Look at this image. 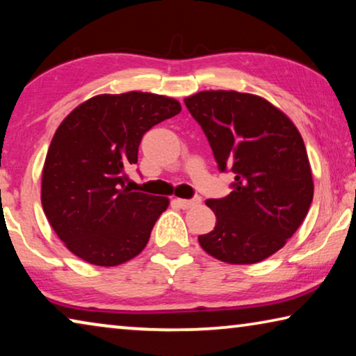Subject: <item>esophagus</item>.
Returning <instances> with one entry per match:
<instances>
[{"label": "esophagus", "instance_id": "obj_1", "mask_svg": "<svg viewBox=\"0 0 356 356\" xmlns=\"http://www.w3.org/2000/svg\"><path fill=\"white\" fill-rule=\"evenodd\" d=\"M202 202L200 197H194V199H175V204H178L181 209H191V207L199 205Z\"/></svg>", "mask_w": 356, "mask_h": 356}]
</instances>
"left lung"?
<instances>
[{"instance_id": "8db88e82", "label": "left lung", "mask_w": 356, "mask_h": 356, "mask_svg": "<svg viewBox=\"0 0 356 356\" xmlns=\"http://www.w3.org/2000/svg\"><path fill=\"white\" fill-rule=\"evenodd\" d=\"M210 141L220 170L231 167L234 191L205 202L215 211L199 243L227 264H256L285 247L307 216L314 179L302 136L266 98L202 90L184 98Z\"/></svg>"}]
</instances>
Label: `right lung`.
Wrapping results in <instances>:
<instances>
[{
	"label": "right lung",
	"instance_id": "right-lung-1",
	"mask_svg": "<svg viewBox=\"0 0 356 356\" xmlns=\"http://www.w3.org/2000/svg\"><path fill=\"white\" fill-rule=\"evenodd\" d=\"M181 111L149 92L95 95L76 106L54 134L42 167L41 204L71 253L102 267L124 264L146 247L168 197L132 193L129 165L143 135Z\"/></svg>",
	"mask_w": 356,
	"mask_h": 356
}]
</instances>
